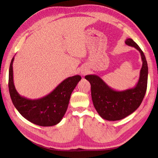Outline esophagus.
I'll return each mask as SVG.
<instances>
[{
	"mask_svg": "<svg viewBox=\"0 0 158 158\" xmlns=\"http://www.w3.org/2000/svg\"><path fill=\"white\" fill-rule=\"evenodd\" d=\"M86 71H82L81 72V73H82V74H86Z\"/></svg>",
	"mask_w": 158,
	"mask_h": 158,
	"instance_id": "1",
	"label": "esophagus"
}]
</instances>
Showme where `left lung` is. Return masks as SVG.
I'll return each mask as SVG.
<instances>
[{
	"instance_id": "left-lung-1",
	"label": "left lung",
	"mask_w": 158,
	"mask_h": 158,
	"mask_svg": "<svg viewBox=\"0 0 158 158\" xmlns=\"http://www.w3.org/2000/svg\"><path fill=\"white\" fill-rule=\"evenodd\" d=\"M125 43L138 50L143 62L139 80L135 88L116 91L97 75L85 76L91 85V94L95 110L102 118L110 121L122 120L136 111L143 101L147 87L148 66L143 51L131 38H127Z\"/></svg>"
}]
</instances>
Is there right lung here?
Wrapping results in <instances>:
<instances>
[{"instance_id": "obj_1", "label": "right lung", "mask_w": 158, "mask_h": 158, "mask_svg": "<svg viewBox=\"0 0 158 158\" xmlns=\"http://www.w3.org/2000/svg\"><path fill=\"white\" fill-rule=\"evenodd\" d=\"M9 70L10 94L13 105L22 117L36 125L53 126L62 120L68 108L70 95L81 77L79 75L64 79L47 95L36 100L22 97L16 90L13 82V63Z\"/></svg>"}]
</instances>
